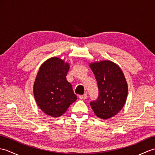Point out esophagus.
Returning a JSON list of instances; mask_svg holds the SVG:
<instances>
[{
	"label": "esophagus",
	"mask_w": 155,
	"mask_h": 155,
	"mask_svg": "<svg viewBox=\"0 0 155 155\" xmlns=\"http://www.w3.org/2000/svg\"><path fill=\"white\" fill-rule=\"evenodd\" d=\"M79 98L80 99H81V100H84V99H86L87 98V94H83V95H79Z\"/></svg>",
	"instance_id": "34e87169"
}]
</instances>
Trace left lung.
<instances>
[{"label":"left lung","mask_w":155,"mask_h":155,"mask_svg":"<svg viewBox=\"0 0 155 155\" xmlns=\"http://www.w3.org/2000/svg\"><path fill=\"white\" fill-rule=\"evenodd\" d=\"M97 81L98 97L91 102L94 114L101 119H108L118 113L125 104L128 85L120 68L110 61L89 64Z\"/></svg>","instance_id":"8db88e82"}]
</instances>
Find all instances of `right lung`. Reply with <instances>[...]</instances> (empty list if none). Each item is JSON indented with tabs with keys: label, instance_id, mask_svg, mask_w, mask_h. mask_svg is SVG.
<instances>
[{
	"label": "right lung",
	"instance_id": "add662e5",
	"mask_svg": "<svg viewBox=\"0 0 155 155\" xmlns=\"http://www.w3.org/2000/svg\"><path fill=\"white\" fill-rule=\"evenodd\" d=\"M69 64L58 57L44 62L37 73L33 86L35 101L44 113L52 117L63 114L77 99L66 76Z\"/></svg>",
	"mask_w": 155,
	"mask_h": 155
}]
</instances>
